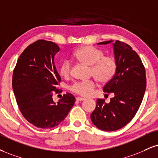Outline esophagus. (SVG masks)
Here are the masks:
<instances>
[{
	"label": "esophagus",
	"instance_id": "1",
	"mask_svg": "<svg viewBox=\"0 0 158 158\" xmlns=\"http://www.w3.org/2000/svg\"><path fill=\"white\" fill-rule=\"evenodd\" d=\"M85 98H81V97H77V101L78 102H81V101H84Z\"/></svg>",
	"mask_w": 158,
	"mask_h": 158
}]
</instances>
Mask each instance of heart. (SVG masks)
<instances>
[{"label": "heart", "mask_w": 158, "mask_h": 158, "mask_svg": "<svg viewBox=\"0 0 158 158\" xmlns=\"http://www.w3.org/2000/svg\"><path fill=\"white\" fill-rule=\"evenodd\" d=\"M100 49L91 45H85L74 51L73 57L81 63L90 66V73L95 79L101 83H107L113 79L117 71V61L113 56H104ZM71 72V64L68 60L62 62L60 74L62 77H68ZM95 87L92 80L76 82L71 90L81 96H89Z\"/></svg>", "instance_id": "heart-1"}]
</instances>
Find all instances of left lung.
Here are the masks:
<instances>
[{
	"label": "left lung",
	"mask_w": 158,
	"mask_h": 158,
	"mask_svg": "<svg viewBox=\"0 0 158 158\" xmlns=\"http://www.w3.org/2000/svg\"><path fill=\"white\" fill-rule=\"evenodd\" d=\"M113 40L102 42L107 45ZM117 61V71L104 85V93L114 94L110 103L98 98L90 118L99 130L115 131L122 128L133 118L143 100L146 86L145 68L139 56L129 45L116 40L113 43Z\"/></svg>",
	"instance_id": "obj_1"
}]
</instances>
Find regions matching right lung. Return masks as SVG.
<instances>
[{"label":"right lung","instance_id":"obj_1","mask_svg":"<svg viewBox=\"0 0 158 158\" xmlns=\"http://www.w3.org/2000/svg\"><path fill=\"white\" fill-rule=\"evenodd\" d=\"M60 50L56 43L39 40L20 54L13 71L12 87L19 110L38 128L58 126L75 103V97L68 93L57 103L53 100V94L60 93L57 85L61 78L54 64Z\"/></svg>","mask_w":158,"mask_h":158}]
</instances>
